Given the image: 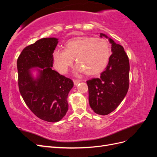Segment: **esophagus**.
<instances>
[{
    "label": "esophagus",
    "mask_w": 157,
    "mask_h": 157,
    "mask_svg": "<svg viewBox=\"0 0 157 157\" xmlns=\"http://www.w3.org/2000/svg\"><path fill=\"white\" fill-rule=\"evenodd\" d=\"M80 82V80H73V82L75 85H77Z\"/></svg>",
    "instance_id": "34e87169"
}]
</instances>
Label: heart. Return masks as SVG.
<instances>
[{
    "instance_id": "b5f03b06",
    "label": "heart",
    "mask_w": 157,
    "mask_h": 157,
    "mask_svg": "<svg viewBox=\"0 0 157 157\" xmlns=\"http://www.w3.org/2000/svg\"><path fill=\"white\" fill-rule=\"evenodd\" d=\"M108 42L100 38L78 36L65 43L64 50L56 49L52 54L54 65L60 73L65 74L73 63H77L76 73H85L88 76L97 75L106 67L110 58Z\"/></svg>"
}]
</instances>
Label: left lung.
Instances as JSON below:
<instances>
[{"label":"left lung","instance_id":"1","mask_svg":"<svg viewBox=\"0 0 157 157\" xmlns=\"http://www.w3.org/2000/svg\"><path fill=\"white\" fill-rule=\"evenodd\" d=\"M111 44L112 54L100 77L87 80L89 104L98 115H107L120 105L129 88L130 64L124 48L106 35L100 33Z\"/></svg>","mask_w":157,"mask_h":157}]
</instances>
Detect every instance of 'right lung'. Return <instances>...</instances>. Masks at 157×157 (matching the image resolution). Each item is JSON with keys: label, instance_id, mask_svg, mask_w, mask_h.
<instances>
[{"label": "right lung", "instance_id": "right-lung-1", "mask_svg": "<svg viewBox=\"0 0 157 157\" xmlns=\"http://www.w3.org/2000/svg\"><path fill=\"white\" fill-rule=\"evenodd\" d=\"M58 43L56 38L38 40L25 47L17 61L18 86L23 100L37 117L50 122H58L66 115L67 96L73 87L70 78L52 69V54ZM33 68L38 72L36 78L30 70Z\"/></svg>", "mask_w": 157, "mask_h": 157}]
</instances>
